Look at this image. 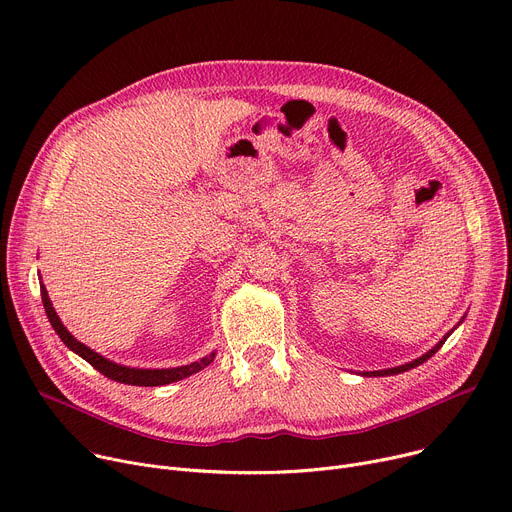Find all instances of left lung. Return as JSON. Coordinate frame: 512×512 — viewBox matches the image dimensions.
I'll return each instance as SVG.
<instances>
[{
	"mask_svg": "<svg viewBox=\"0 0 512 512\" xmlns=\"http://www.w3.org/2000/svg\"><path fill=\"white\" fill-rule=\"evenodd\" d=\"M466 318V316H463ZM463 318L455 324V327L433 347V349H429L425 355H421V357H416V359H412V361H408V363H404V365H396V367H388V369H378V371H361V376H367V378H380V376H396V374H402V371H408V369H412V367H416V365H421V363H425L429 357H433L441 347H443V343L449 339V335L459 327V324L463 322Z\"/></svg>",
	"mask_w": 512,
	"mask_h": 512,
	"instance_id": "1",
	"label": "left lung"
}]
</instances>
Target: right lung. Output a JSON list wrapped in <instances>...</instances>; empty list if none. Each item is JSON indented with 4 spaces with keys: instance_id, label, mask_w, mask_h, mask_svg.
Here are the masks:
<instances>
[{
    "instance_id": "right-lung-1",
    "label": "right lung",
    "mask_w": 512,
    "mask_h": 512,
    "mask_svg": "<svg viewBox=\"0 0 512 512\" xmlns=\"http://www.w3.org/2000/svg\"><path fill=\"white\" fill-rule=\"evenodd\" d=\"M40 296H42V304H44V312L49 316L55 333L61 337V341L79 357H83L89 365H94V369H98L100 374H104L106 378L120 382V384H128V386H165V384H173L179 382L183 378H190L192 374H198L204 367H208L214 357L216 351L208 353L206 357H202L200 361H194L190 365H179V367H165V369H143V367H128V365H120L116 361L106 359L104 355L96 353L94 349H89L87 345L79 343L69 331L65 324L61 322L59 314L53 308V302L49 298V292L42 286L40 282Z\"/></svg>"
}]
</instances>
